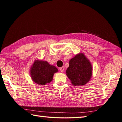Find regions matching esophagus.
Segmentation results:
<instances>
[{"mask_svg":"<svg viewBox=\"0 0 122 122\" xmlns=\"http://www.w3.org/2000/svg\"><path fill=\"white\" fill-rule=\"evenodd\" d=\"M64 69H65V68H64V67H61V68H60V69H59V70H60V71H61V72H63L64 71Z\"/></svg>","mask_w":122,"mask_h":122,"instance_id":"1","label":"esophagus"}]
</instances>
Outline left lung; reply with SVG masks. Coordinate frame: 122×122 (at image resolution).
<instances>
[{
  "label": "left lung",
  "mask_w": 122,
  "mask_h": 122,
  "mask_svg": "<svg viewBox=\"0 0 122 122\" xmlns=\"http://www.w3.org/2000/svg\"><path fill=\"white\" fill-rule=\"evenodd\" d=\"M66 73L72 85L84 86L91 79L92 66L85 54L79 53L70 59Z\"/></svg>",
  "instance_id": "1"
}]
</instances>
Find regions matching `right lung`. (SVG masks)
I'll return each instance as SVG.
<instances>
[{
    "mask_svg": "<svg viewBox=\"0 0 122 122\" xmlns=\"http://www.w3.org/2000/svg\"><path fill=\"white\" fill-rule=\"evenodd\" d=\"M58 71L55 66L50 65L47 61L39 59L35 60L30 69L32 81L39 85L50 83L53 80L54 74Z\"/></svg>",
    "mask_w": 122,
    "mask_h": 122,
    "instance_id": "1",
    "label": "right lung"
}]
</instances>
